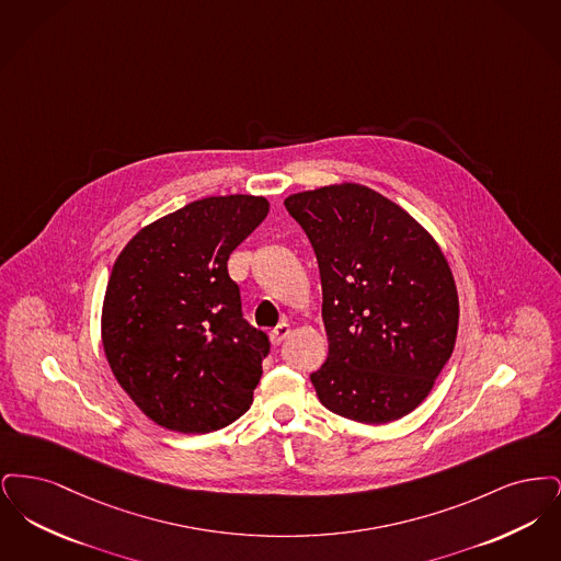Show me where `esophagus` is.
<instances>
[{"mask_svg": "<svg viewBox=\"0 0 561 561\" xmlns=\"http://www.w3.org/2000/svg\"><path fill=\"white\" fill-rule=\"evenodd\" d=\"M288 334H290V325H288V323H279L277 328H273V330H271L268 339H271V343H273V345H282V341H284Z\"/></svg>", "mask_w": 561, "mask_h": 561, "instance_id": "esophagus-1", "label": "esophagus"}]
</instances>
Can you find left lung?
Wrapping results in <instances>:
<instances>
[{
  "label": "left lung",
  "instance_id": "obj_1",
  "mask_svg": "<svg viewBox=\"0 0 561 561\" xmlns=\"http://www.w3.org/2000/svg\"><path fill=\"white\" fill-rule=\"evenodd\" d=\"M320 265L328 359L311 382L351 421L385 425L427 398L453 355V271L410 214L374 188L343 183L286 197Z\"/></svg>",
  "mask_w": 561,
  "mask_h": 561
}]
</instances>
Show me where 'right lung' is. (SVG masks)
I'll list each match as a JSON object with an SVG mask.
<instances>
[{"label": "right lung", "instance_id": "obj_1", "mask_svg": "<svg viewBox=\"0 0 561 561\" xmlns=\"http://www.w3.org/2000/svg\"><path fill=\"white\" fill-rule=\"evenodd\" d=\"M268 214L256 195L191 202L119 252L103 302L111 373L160 427L210 433L252 405L268 339L241 316L227 261Z\"/></svg>", "mask_w": 561, "mask_h": 561}]
</instances>
